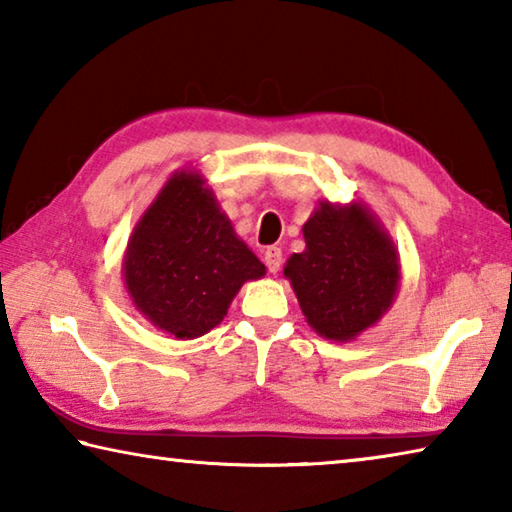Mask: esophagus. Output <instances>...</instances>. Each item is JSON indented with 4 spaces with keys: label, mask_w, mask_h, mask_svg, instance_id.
<instances>
[{
    "label": "esophagus",
    "mask_w": 512,
    "mask_h": 512,
    "mask_svg": "<svg viewBox=\"0 0 512 512\" xmlns=\"http://www.w3.org/2000/svg\"><path fill=\"white\" fill-rule=\"evenodd\" d=\"M264 264H266V268H268V271H271V273L280 271V266H282V248L268 246V248L264 250Z\"/></svg>",
    "instance_id": "esophagus-1"
}]
</instances>
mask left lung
<instances>
[{"mask_svg":"<svg viewBox=\"0 0 512 512\" xmlns=\"http://www.w3.org/2000/svg\"><path fill=\"white\" fill-rule=\"evenodd\" d=\"M302 232L305 253L291 255L284 268L302 314L325 339H354L395 298L400 264L393 241L357 203H323Z\"/></svg>","mask_w":512,"mask_h":512,"instance_id":"8db88e82","label":"left lung"}]
</instances>
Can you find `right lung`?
<instances>
[{"mask_svg":"<svg viewBox=\"0 0 512 512\" xmlns=\"http://www.w3.org/2000/svg\"><path fill=\"white\" fill-rule=\"evenodd\" d=\"M266 273L203 178L173 176L128 241L126 289L135 307L176 339H196L228 314L246 280Z\"/></svg>","mask_w":512,"mask_h":512,"instance_id":"right-lung-1","label":"right lung"}]
</instances>
